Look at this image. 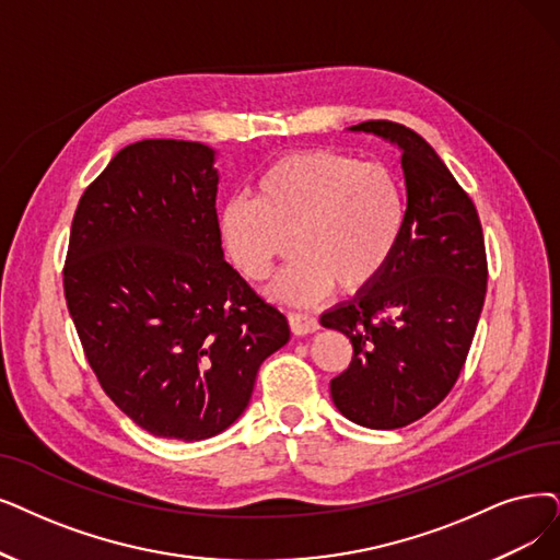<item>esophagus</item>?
I'll return each mask as SVG.
<instances>
[{"label": "esophagus", "instance_id": "obj_1", "mask_svg": "<svg viewBox=\"0 0 560 560\" xmlns=\"http://www.w3.org/2000/svg\"><path fill=\"white\" fill-rule=\"evenodd\" d=\"M289 326L294 335H310L319 330V322L307 312H289Z\"/></svg>", "mask_w": 560, "mask_h": 560}]
</instances>
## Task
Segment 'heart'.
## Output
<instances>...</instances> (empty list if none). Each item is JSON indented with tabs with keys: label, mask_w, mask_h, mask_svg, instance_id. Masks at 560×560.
Returning <instances> with one entry per match:
<instances>
[{
	"label": "heart",
	"mask_w": 560,
	"mask_h": 560,
	"mask_svg": "<svg viewBox=\"0 0 560 560\" xmlns=\"http://www.w3.org/2000/svg\"><path fill=\"white\" fill-rule=\"evenodd\" d=\"M253 192L222 207L220 236L248 280H264L294 248L273 282V294L287 303H315L332 284L342 292L365 289L386 271L405 230L395 174L338 151L284 155Z\"/></svg>",
	"instance_id": "1"
}]
</instances>
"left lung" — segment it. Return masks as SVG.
<instances>
[{
	"label": "left lung",
	"instance_id": "8db88e82",
	"mask_svg": "<svg viewBox=\"0 0 560 560\" xmlns=\"http://www.w3.org/2000/svg\"><path fill=\"white\" fill-rule=\"evenodd\" d=\"M349 130L401 151L407 215L386 271L322 315L353 345L330 397L355 424L397 430L430 413L464 368L487 292L485 238L471 197L418 132L393 121Z\"/></svg>",
	"mask_w": 560,
	"mask_h": 560
}]
</instances>
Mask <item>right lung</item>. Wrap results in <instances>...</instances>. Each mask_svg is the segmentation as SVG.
Wrapping results in <instances>:
<instances>
[{"label": "right lung", "instance_id": "1", "mask_svg": "<svg viewBox=\"0 0 560 560\" xmlns=\"http://www.w3.org/2000/svg\"><path fill=\"white\" fill-rule=\"evenodd\" d=\"M215 151L186 140L121 149L80 197L66 305L107 397L153 436L202 441L248 407L289 340L225 259Z\"/></svg>", "mask_w": 560, "mask_h": 560}]
</instances>
